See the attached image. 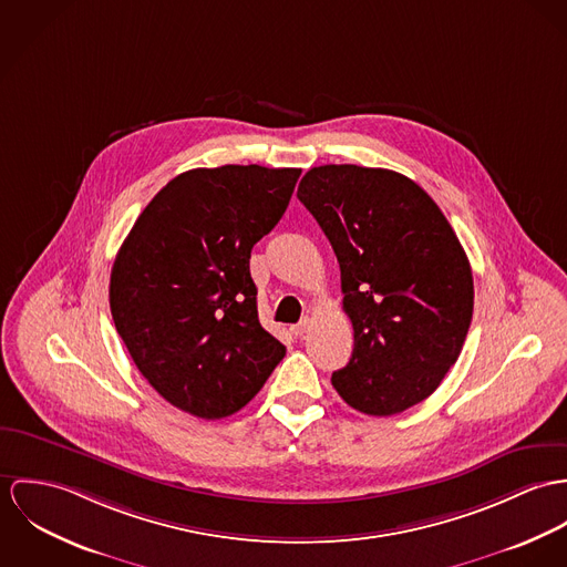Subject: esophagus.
<instances>
[{
	"instance_id": "1",
	"label": "esophagus",
	"mask_w": 567,
	"mask_h": 567,
	"mask_svg": "<svg viewBox=\"0 0 567 567\" xmlns=\"http://www.w3.org/2000/svg\"><path fill=\"white\" fill-rule=\"evenodd\" d=\"M311 317H305L300 323H296V326H291V334L293 337H305L309 330H311Z\"/></svg>"
}]
</instances>
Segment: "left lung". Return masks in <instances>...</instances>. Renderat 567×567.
<instances>
[{
    "mask_svg": "<svg viewBox=\"0 0 567 567\" xmlns=\"http://www.w3.org/2000/svg\"><path fill=\"white\" fill-rule=\"evenodd\" d=\"M337 254L350 363L332 374L357 411L386 417L426 400L456 363L472 311V267L433 197L411 178L321 165L298 187Z\"/></svg>",
    "mask_w": 567,
    "mask_h": 567,
    "instance_id": "8db88e82",
    "label": "left lung"
}]
</instances>
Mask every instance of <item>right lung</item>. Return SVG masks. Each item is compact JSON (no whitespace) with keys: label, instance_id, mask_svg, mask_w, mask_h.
<instances>
[{"label":"right lung","instance_id":"add662e5","mask_svg":"<svg viewBox=\"0 0 567 567\" xmlns=\"http://www.w3.org/2000/svg\"><path fill=\"white\" fill-rule=\"evenodd\" d=\"M302 169L224 165L176 176L134 221L111 271V313L145 380L176 409H244L287 348L258 321L250 252Z\"/></svg>","mask_w":567,"mask_h":567}]
</instances>
